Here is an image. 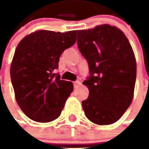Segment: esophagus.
Instances as JSON below:
<instances>
[{
	"label": "esophagus",
	"instance_id": "1",
	"mask_svg": "<svg viewBox=\"0 0 149 149\" xmlns=\"http://www.w3.org/2000/svg\"><path fill=\"white\" fill-rule=\"evenodd\" d=\"M80 85H81V83H80V81H79V80H77L76 82H74V88H78Z\"/></svg>",
	"mask_w": 149,
	"mask_h": 149
}]
</instances>
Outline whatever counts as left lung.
<instances>
[{
  "instance_id": "left-lung-1",
  "label": "left lung",
  "mask_w": 149,
  "mask_h": 149,
  "mask_svg": "<svg viewBox=\"0 0 149 149\" xmlns=\"http://www.w3.org/2000/svg\"><path fill=\"white\" fill-rule=\"evenodd\" d=\"M79 50L89 65V89L82 101L85 115L99 125L118 121L129 107L136 80V60L123 31L110 24L77 31Z\"/></svg>"
}]
</instances>
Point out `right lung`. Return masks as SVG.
<instances>
[{
	"mask_svg": "<svg viewBox=\"0 0 149 149\" xmlns=\"http://www.w3.org/2000/svg\"><path fill=\"white\" fill-rule=\"evenodd\" d=\"M76 37L77 31L39 30L18 43L10 65V78L16 101L31 120L47 123L61 114L73 85L60 79L55 70L63 51L74 45Z\"/></svg>",
	"mask_w": 149,
	"mask_h": 149,
	"instance_id": "add662e5",
	"label": "right lung"
}]
</instances>
